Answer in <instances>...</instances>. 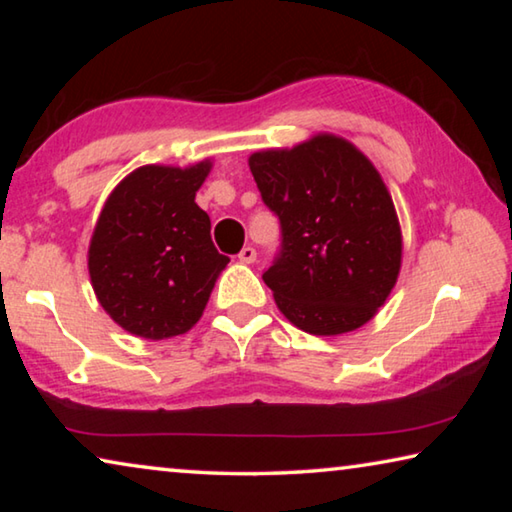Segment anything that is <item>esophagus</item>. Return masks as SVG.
Listing matches in <instances>:
<instances>
[{
    "mask_svg": "<svg viewBox=\"0 0 512 512\" xmlns=\"http://www.w3.org/2000/svg\"><path fill=\"white\" fill-rule=\"evenodd\" d=\"M257 259V250L253 248V246H244L241 248V253H239V262H244V264H253Z\"/></svg>",
    "mask_w": 512,
    "mask_h": 512,
    "instance_id": "34e87169",
    "label": "esophagus"
}]
</instances>
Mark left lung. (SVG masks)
I'll use <instances>...</instances> for the list:
<instances>
[{"label":"left lung","mask_w":512,"mask_h":512,"mask_svg":"<svg viewBox=\"0 0 512 512\" xmlns=\"http://www.w3.org/2000/svg\"><path fill=\"white\" fill-rule=\"evenodd\" d=\"M248 164L280 219V253L262 275L277 309L316 336L366 325L402 266L400 221L379 171L329 133L253 153Z\"/></svg>","instance_id":"left-lung-1"}]
</instances>
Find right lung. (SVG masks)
Wrapping results in <instances>:
<instances>
[{
    "mask_svg": "<svg viewBox=\"0 0 512 512\" xmlns=\"http://www.w3.org/2000/svg\"><path fill=\"white\" fill-rule=\"evenodd\" d=\"M212 169L146 164L112 189L94 225L88 268L106 314L160 341L192 329L230 259L214 248L196 192Z\"/></svg>",
    "mask_w": 512,
    "mask_h": 512,
    "instance_id": "1",
    "label": "right lung"
}]
</instances>
